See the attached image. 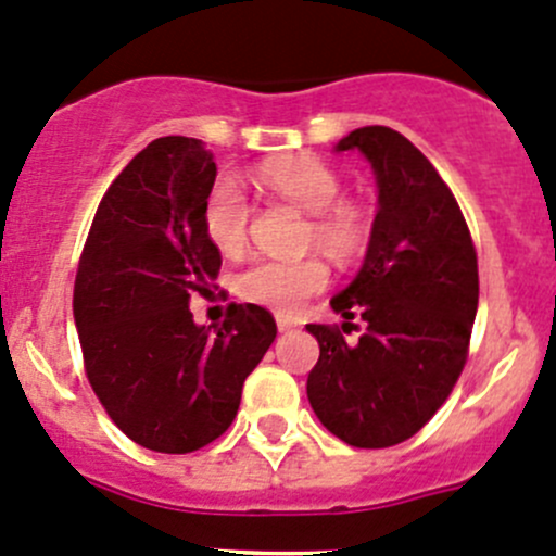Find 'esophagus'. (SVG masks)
<instances>
[{"label":"esophagus","mask_w":556,"mask_h":556,"mask_svg":"<svg viewBox=\"0 0 556 556\" xmlns=\"http://www.w3.org/2000/svg\"><path fill=\"white\" fill-rule=\"evenodd\" d=\"M277 328H279V333H290V330L299 328V323H295V319H290V317H285V314H279Z\"/></svg>","instance_id":"obj_1"}]
</instances>
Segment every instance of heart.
Segmentation results:
<instances>
[{
    "mask_svg": "<svg viewBox=\"0 0 556 556\" xmlns=\"http://www.w3.org/2000/svg\"><path fill=\"white\" fill-rule=\"evenodd\" d=\"M257 182L279 199L312 215L306 242L336 261H350L366 244V217L350 201H341V179L330 166L312 159L268 161L257 169ZM250 204L231 177H217L201 206L206 239L223 255H239L247 244ZM328 285V271L317 257L274 261L261 257L237 279L239 295L279 314H293L309 295Z\"/></svg>",
    "mask_w": 556,
    "mask_h": 556,
    "instance_id": "obj_1",
    "label": "heart"
}]
</instances>
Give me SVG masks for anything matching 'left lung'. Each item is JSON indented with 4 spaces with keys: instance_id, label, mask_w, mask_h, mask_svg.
<instances>
[{
    "instance_id": "1",
    "label": "left lung",
    "mask_w": 556,
    "mask_h": 556,
    "mask_svg": "<svg viewBox=\"0 0 556 556\" xmlns=\"http://www.w3.org/2000/svg\"><path fill=\"white\" fill-rule=\"evenodd\" d=\"M344 150L371 164L379 206L361 271L330 306L366 330L346 344L339 328L306 325L319 344L306 395L344 444L384 450L450 397L468 357L479 266L452 190L403 134L363 126L336 144Z\"/></svg>"
}]
</instances>
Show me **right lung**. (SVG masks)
<instances>
[{
  "label": "right lung",
  "mask_w": 556,
  "mask_h": 556,
  "mask_svg": "<svg viewBox=\"0 0 556 556\" xmlns=\"http://www.w3.org/2000/svg\"><path fill=\"white\" fill-rule=\"evenodd\" d=\"M215 155L201 139L161 137L110 185L83 247L75 325L88 382L112 422L139 446L195 452L231 428L244 379L277 339L263 306L231 304L195 325L220 252L201 226Z\"/></svg>",
  "instance_id": "obj_1"
}]
</instances>
